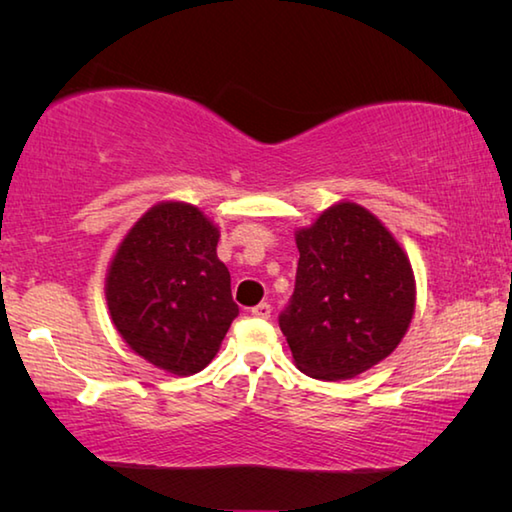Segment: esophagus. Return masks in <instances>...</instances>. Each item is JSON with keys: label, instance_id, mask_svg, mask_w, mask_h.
Segmentation results:
<instances>
[{"label": "esophagus", "instance_id": "1", "mask_svg": "<svg viewBox=\"0 0 512 512\" xmlns=\"http://www.w3.org/2000/svg\"><path fill=\"white\" fill-rule=\"evenodd\" d=\"M253 316L271 318V305H268V302H259L257 307H253Z\"/></svg>", "mask_w": 512, "mask_h": 512}]
</instances>
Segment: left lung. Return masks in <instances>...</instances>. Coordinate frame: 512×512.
<instances>
[{
	"label": "left lung",
	"mask_w": 512,
	"mask_h": 512,
	"mask_svg": "<svg viewBox=\"0 0 512 512\" xmlns=\"http://www.w3.org/2000/svg\"><path fill=\"white\" fill-rule=\"evenodd\" d=\"M296 246V289L280 329L298 370L339 381L384 361L415 311V275L400 241L366 207L339 201L296 230Z\"/></svg>",
	"instance_id": "obj_1"
}]
</instances>
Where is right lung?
Segmentation results:
<instances>
[{"instance_id":"right-lung-1","label":"right lung","mask_w":512,"mask_h":512,"mask_svg":"<svg viewBox=\"0 0 512 512\" xmlns=\"http://www.w3.org/2000/svg\"><path fill=\"white\" fill-rule=\"evenodd\" d=\"M219 237L196 205L162 201L133 223L108 264L112 325L135 354L171 375L203 370L239 314L216 255Z\"/></svg>"}]
</instances>
